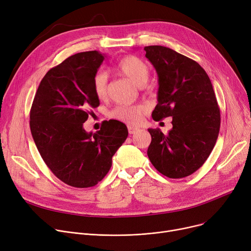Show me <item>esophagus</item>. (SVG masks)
<instances>
[{"instance_id":"esophagus-1","label":"esophagus","mask_w":251,"mask_h":251,"mask_svg":"<svg viewBox=\"0 0 251 251\" xmlns=\"http://www.w3.org/2000/svg\"><path fill=\"white\" fill-rule=\"evenodd\" d=\"M138 130L139 129L137 127H133V126H131V125L128 126V132H129V134H134V133L137 132Z\"/></svg>"}]
</instances>
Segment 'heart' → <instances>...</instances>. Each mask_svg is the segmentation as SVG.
Segmentation results:
<instances>
[{
	"label": "heart",
	"mask_w": 251,
	"mask_h": 251,
	"mask_svg": "<svg viewBox=\"0 0 251 251\" xmlns=\"http://www.w3.org/2000/svg\"><path fill=\"white\" fill-rule=\"evenodd\" d=\"M117 69L139 86L146 84L150 76L148 64L136 56H126L119 60L117 63ZM108 82L109 76L107 72L100 70L96 73L94 80H92V89L98 99L102 100L107 97ZM146 111L147 108L143 104H121L112 111L111 116L116 120L130 125H137L141 122Z\"/></svg>",
	"instance_id": "obj_1"
}]
</instances>
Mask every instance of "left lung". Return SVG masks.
<instances>
[{"mask_svg": "<svg viewBox=\"0 0 251 251\" xmlns=\"http://www.w3.org/2000/svg\"><path fill=\"white\" fill-rule=\"evenodd\" d=\"M159 76L154 121L173 117L168 134L149 129L151 163L169 178L187 177L199 170L218 139L221 114L206 72L194 60L163 46L144 47Z\"/></svg>", "mask_w": 251, "mask_h": 251, "instance_id": "left-lung-1", "label": "left lung"}]
</instances>
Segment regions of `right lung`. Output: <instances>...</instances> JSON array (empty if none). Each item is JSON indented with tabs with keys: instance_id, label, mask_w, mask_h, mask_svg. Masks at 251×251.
<instances>
[{
	"instance_id": "1",
	"label": "right lung",
	"mask_w": 251,
	"mask_h": 251,
	"mask_svg": "<svg viewBox=\"0 0 251 251\" xmlns=\"http://www.w3.org/2000/svg\"><path fill=\"white\" fill-rule=\"evenodd\" d=\"M103 59L97 50L82 51L50 69L30 109L38 152L52 174L72 187H92L101 181L128 136L126 125L117 120L103 121L96 133L83 128L100 104L92 80Z\"/></svg>"
}]
</instances>
